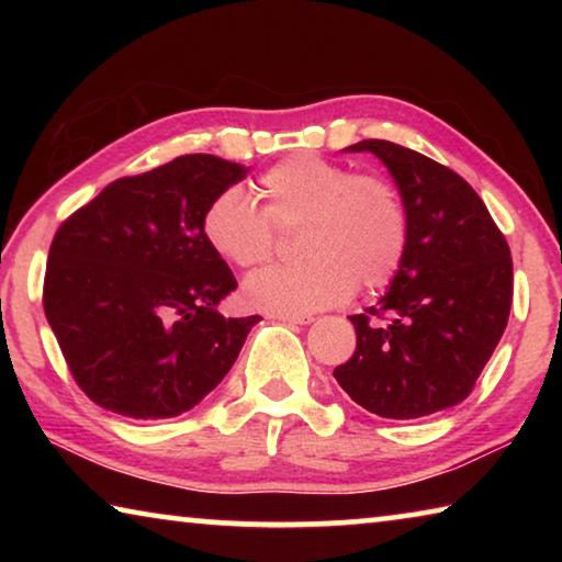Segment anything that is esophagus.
I'll return each mask as SVG.
<instances>
[{
  "instance_id": "34e87169",
  "label": "esophagus",
  "mask_w": 562,
  "mask_h": 562,
  "mask_svg": "<svg viewBox=\"0 0 562 562\" xmlns=\"http://www.w3.org/2000/svg\"><path fill=\"white\" fill-rule=\"evenodd\" d=\"M272 317L284 322V325H312V322H315L312 315H272Z\"/></svg>"
}]
</instances>
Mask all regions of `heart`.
I'll return each mask as SVG.
<instances>
[{
  "label": "heart",
  "mask_w": 562,
  "mask_h": 562,
  "mask_svg": "<svg viewBox=\"0 0 562 562\" xmlns=\"http://www.w3.org/2000/svg\"><path fill=\"white\" fill-rule=\"evenodd\" d=\"M262 207L240 188H225L203 213L207 245L240 270H260L274 255V227L302 225L297 268L262 272L245 284L255 310L304 315L392 282L406 252V211L384 178L357 176L335 160L294 154L258 180Z\"/></svg>",
  "instance_id": "obj_1"
}]
</instances>
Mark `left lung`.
Instances as JSON below:
<instances>
[{"mask_svg":"<svg viewBox=\"0 0 562 562\" xmlns=\"http://www.w3.org/2000/svg\"><path fill=\"white\" fill-rule=\"evenodd\" d=\"M374 154L406 211V252L374 307L351 315L357 349L335 369L367 412L418 418L471 394L508 325L513 260L479 193L436 160L389 140H359Z\"/></svg>","mask_w":562,"mask_h":562,"instance_id":"obj_1","label":"left lung"}]
</instances>
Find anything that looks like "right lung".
I'll use <instances>...</instances> for the list:
<instances>
[{
  "instance_id": "right-lung-1",
  "label": "right lung",
  "mask_w": 562,
  "mask_h": 562,
  "mask_svg": "<svg viewBox=\"0 0 562 562\" xmlns=\"http://www.w3.org/2000/svg\"><path fill=\"white\" fill-rule=\"evenodd\" d=\"M247 168L180 156L113 180L54 235L44 312L76 384L106 412L170 418L231 372L260 317L217 312L237 282L203 213Z\"/></svg>"
}]
</instances>
